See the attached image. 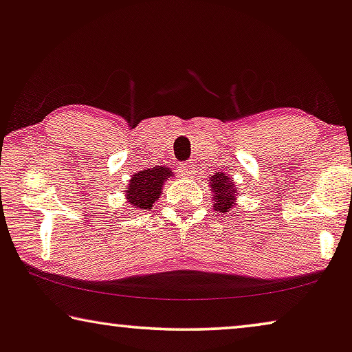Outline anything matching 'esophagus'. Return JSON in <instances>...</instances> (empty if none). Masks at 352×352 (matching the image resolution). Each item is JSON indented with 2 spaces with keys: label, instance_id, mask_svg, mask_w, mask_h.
Here are the masks:
<instances>
[{
  "label": "esophagus",
  "instance_id": "esophagus-1",
  "mask_svg": "<svg viewBox=\"0 0 352 352\" xmlns=\"http://www.w3.org/2000/svg\"><path fill=\"white\" fill-rule=\"evenodd\" d=\"M194 170H196V166H194V164H188V162H183V164L180 166L182 175H185V177H188V178L192 177Z\"/></svg>",
  "mask_w": 352,
  "mask_h": 352
}]
</instances>
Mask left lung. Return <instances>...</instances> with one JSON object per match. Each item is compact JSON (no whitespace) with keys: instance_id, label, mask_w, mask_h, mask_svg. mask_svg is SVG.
<instances>
[{"instance_id":"8db88e82","label":"left lung","mask_w":352,"mask_h":352,"mask_svg":"<svg viewBox=\"0 0 352 352\" xmlns=\"http://www.w3.org/2000/svg\"><path fill=\"white\" fill-rule=\"evenodd\" d=\"M208 186L212 188V196L214 202V212L226 213L230 208L235 207V202H237L239 188H235L234 182L226 174H218L212 175L208 182Z\"/></svg>"}]
</instances>
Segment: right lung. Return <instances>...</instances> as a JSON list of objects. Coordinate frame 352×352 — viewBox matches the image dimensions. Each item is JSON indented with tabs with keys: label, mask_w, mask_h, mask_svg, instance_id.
Masks as SVG:
<instances>
[{
	"label": "right lung",
	"mask_w": 352,
	"mask_h": 352,
	"mask_svg": "<svg viewBox=\"0 0 352 352\" xmlns=\"http://www.w3.org/2000/svg\"><path fill=\"white\" fill-rule=\"evenodd\" d=\"M172 177V170L166 166L148 167L131 177L124 188L126 201L134 210H150L161 196L162 185Z\"/></svg>",
	"instance_id": "1"
}]
</instances>
